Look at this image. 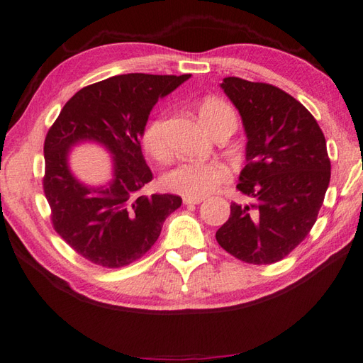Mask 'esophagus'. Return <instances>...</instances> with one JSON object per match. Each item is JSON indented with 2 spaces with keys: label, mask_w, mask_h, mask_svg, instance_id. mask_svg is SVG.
I'll return each mask as SVG.
<instances>
[{
  "label": "esophagus",
  "mask_w": 363,
  "mask_h": 363,
  "mask_svg": "<svg viewBox=\"0 0 363 363\" xmlns=\"http://www.w3.org/2000/svg\"><path fill=\"white\" fill-rule=\"evenodd\" d=\"M184 202L187 206H195V204H199V202H202V198H184Z\"/></svg>",
  "instance_id": "esophagus-1"
}]
</instances>
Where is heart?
Instances as JSON below:
<instances>
[{"mask_svg":"<svg viewBox=\"0 0 363 363\" xmlns=\"http://www.w3.org/2000/svg\"><path fill=\"white\" fill-rule=\"evenodd\" d=\"M199 117L210 131L225 122L237 125V116L233 109L218 99H206L199 105ZM142 142L153 157L165 159L168 156L165 117L162 114L153 117L147 123ZM229 168L220 161H187L168 172L164 182L168 189L185 198H204L215 191L218 185L229 181Z\"/></svg>","mask_w":363,"mask_h":363,"instance_id":"heart-1","label":"heart"}]
</instances>
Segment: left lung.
Wrapping results in <instances>:
<instances>
[{
  "mask_svg": "<svg viewBox=\"0 0 363 363\" xmlns=\"http://www.w3.org/2000/svg\"><path fill=\"white\" fill-rule=\"evenodd\" d=\"M246 133V165L237 189L254 198L230 206L216 241L249 264H272L306 238L330 185L322 130L298 100L267 83L225 77L220 85Z\"/></svg>",
  "mask_w": 363,
  "mask_h": 363,
  "instance_id": "obj_1",
  "label": "left lung"
}]
</instances>
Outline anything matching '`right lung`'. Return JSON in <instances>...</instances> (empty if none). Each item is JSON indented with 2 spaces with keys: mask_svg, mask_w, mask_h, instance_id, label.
<instances>
[{
  "mask_svg": "<svg viewBox=\"0 0 363 363\" xmlns=\"http://www.w3.org/2000/svg\"><path fill=\"white\" fill-rule=\"evenodd\" d=\"M190 74H122L80 89L67 100L45 140L43 189L55 232L88 261L122 267L153 246L165 218L182 204L176 195H142L153 179L140 139L150 111ZM97 143L112 155L113 178L89 186L70 170V150Z\"/></svg>",
  "mask_w": 363,
  "mask_h": 363,
  "instance_id": "obj_1",
  "label": "right lung"
}]
</instances>
